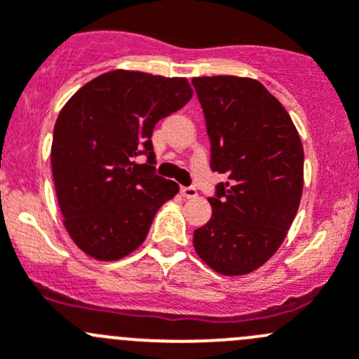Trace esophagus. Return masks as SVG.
Wrapping results in <instances>:
<instances>
[{"instance_id": "1", "label": "esophagus", "mask_w": 359, "mask_h": 359, "mask_svg": "<svg viewBox=\"0 0 359 359\" xmlns=\"http://www.w3.org/2000/svg\"><path fill=\"white\" fill-rule=\"evenodd\" d=\"M180 194H182L185 199H194L197 197V190L194 187H180Z\"/></svg>"}]
</instances>
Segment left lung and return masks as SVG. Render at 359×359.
<instances>
[{
    "mask_svg": "<svg viewBox=\"0 0 359 359\" xmlns=\"http://www.w3.org/2000/svg\"><path fill=\"white\" fill-rule=\"evenodd\" d=\"M210 135L211 218L194 231L197 255L222 275H247L284 241L303 190V146L291 116L259 81L192 79Z\"/></svg>",
    "mask_w": 359,
    "mask_h": 359,
    "instance_id": "1",
    "label": "left lung"
}]
</instances>
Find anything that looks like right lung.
Segmentation results:
<instances>
[{"instance_id":"add662e5","label":"right lung","mask_w":359,"mask_h":359,"mask_svg":"<svg viewBox=\"0 0 359 359\" xmlns=\"http://www.w3.org/2000/svg\"><path fill=\"white\" fill-rule=\"evenodd\" d=\"M192 98L183 77L112 70L81 88L54 125L50 163L65 227L98 261H116L148 236L177 185L155 174L153 128ZM139 156L149 158L137 164Z\"/></svg>"}]
</instances>
